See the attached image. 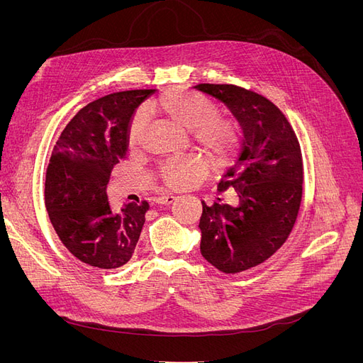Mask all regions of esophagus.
<instances>
[{
    "label": "esophagus",
    "instance_id": "esophagus-1",
    "mask_svg": "<svg viewBox=\"0 0 363 363\" xmlns=\"http://www.w3.org/2000/svg\"><path fill=\"white\" fill-rule=\"evenodd\" d=\"M175 201V196L174 195H162V196H157V199L155 200L156 204H162V206H168L171 203Z\"/></svg>",
    "mask_w": 363,
    "mask_h": 363
}]
</instances>
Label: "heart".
Masks as SVG:
<instances>
[{"label":"heart","instance_id":"b5f03b06","mask_svg":"<svg viewBox=\"0 0 363 363\" xmlns=\"http://www.w3.org/2000/svg\"><path fill=\"white\" fill-rule=\"evenodd\" d=\"M147 111L164 123L188 131L192 144L199 148L213 168H225L240 151V128L233 119L219 116L218 106L204 95L183 89H171L148 103ZM147 127L145 115L139 112L130 123L127 142L131 150L140 145ZM206 172L199 157L171 160L160 169L162 182L169 188H183Z\"/></svg>","mask_w":363,"mask_h":363}]
</instances>
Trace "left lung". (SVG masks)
<instances>
[{
    "mask_svg": "<svg viewBox=\"0 0 363 363\" xmlns=\"http://www.w3.org/2000/svg\"><path fill=\"white\" fill-rule=\"evenodd\" d=\"M194 89L221 101L242 128V151L218 191L233 203H203V257L225 274L257 267L288 239L300 211L303 159L298 139L280 108L235 84L201 83ZM221 201V199H218Z\"/></svg>",
    "mask_w": 363,
    "mask_h": 363,
    "instance_id": "left-lung-1",
    "label": "left lung"
}]
</instances>
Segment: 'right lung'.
I'll use <instances>...</instances> for the list:
<instances>
[{
	"instance_id": "add662e5",
	"label": "right lung",
	"mask_w": 363,
	"mask_h": 363,
	"mask_svg": "<svg viewBox=\"0 0 363 363\" xmlns=\"http://www.w3.org/2000/svg\"><path fill=\"white\" fill-rule=\"evenodd\" d=\"M156 89L106 95L83 107L54 145L45 180L50 221L71 255L86 265L115 269L131 259L148 203L113 213L107 200L111 172L127 152L131 116Z\"/></svg>"
}]
</instances>
